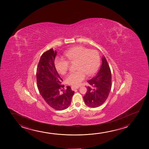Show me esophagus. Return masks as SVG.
<instances>
[{"label": "esophagus", "instance_id": "34e87169", "mask_svg": "<svg viewBox=\"0 0 149 149\" xmlns=\"http://www.w3.org/2000/svg\"><path fill=\"white\" fill-rule=\"evenodd\" d=\"M72 90H75L76 89H78V88H79V87H75V86H72L71 88Z\"/></svg>", "mask_w": 149, "mask_h": 149}]
</instances>
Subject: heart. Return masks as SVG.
Instances as JSON below:
<instances>
[{"label":"heart","mask_w":149,"mask_h":149,"mask_svg":"<svg viewBox=\"0 0 149 149\" xmlns=\"http://www.w3.org/2000/svg\"><path fill=\"white\" fill-rule=\"evenodd\" d=\"M66 59L57 58L55 61V66L58 73L63 75L67 73L69 67V62H76L77 71L70 73L66 82L68 84L77 86L86 77V74L91 76L98 71L100 64L99 54L95 50L77 46L68 50L65 52Z\"/></svg>","instance_id":"1"}]
</instances>
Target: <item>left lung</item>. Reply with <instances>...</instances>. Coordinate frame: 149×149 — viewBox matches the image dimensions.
I'll use <instances>...</instances> for the list:
<instances>
[{
  "label": "left lung",
  "mask_w": 149,
  "mask_h": 149,
  "mask_svg": "<svg viewBox=\"0 0 149 149\" xmlns=\"http://www.w3.org/2000/svg\"><path fill=\"white\" fill-rule=\"evenodd\" d=\"M102 63L98 73L88 81L87 92L84 101L89 107L95 108L101 106L108 98L111 88V73L105 57H102Z\"/></svg>",
  "instance_id": "1"
}]
</instances>
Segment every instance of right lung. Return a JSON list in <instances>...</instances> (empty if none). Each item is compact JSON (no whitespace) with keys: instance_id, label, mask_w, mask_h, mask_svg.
<instances>
[{"instance_id":"add662e5","label":"right lung","mask_w":149,"mask_h":149,"mask_svg":"<svg viewBox=\"0 0 149 149\" xmlns=\"http://www.w3.org/2000/svg\"><path fill=\"white\" fill-rule=\"evenodd\" d=\"M56 54L53 48L43 53L37 66L36 77L39 92L45 102L55 110H62L69 106L74 91L67 86L63 94H60L64 85L61 84L63 79L54 65Z\"/></svg>"}]
</instances>
